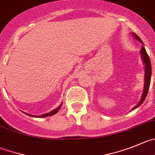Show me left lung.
I'll return each mask as SVG.
<instances>
[{
  "instance_id": "1",
  "label": "left lung",
  "mask_w": 155,
  "mask_h": 155,
  "mask_svg": "<svg viewBox=\"0 0 155 155\" xmlns=\"http://www.w3.org/2000/svg\"><path fill=\"white\" fill-rule=\"evenodd\" d=\"M132 36L140 42V43L143 44V42L141 41V39L137 36L135 33L132 32ZM144 45V44H143ZM140 54H141V59H142L143 63L145 64V85H144V89H143V93H142V95L141 97V100L139 101L138 104H137L136 106L133 107V108L131 110V111L135 109L138 108L139 106H141L142 104V103L144 102V101L145 100L146 98V96L148 94V89H149V87H150V83H151V61H150L149 59V57H148V54L146 52V50H145V47L142 46L141 47V49L140 51Z\"/></svg>"
}]
</instances>
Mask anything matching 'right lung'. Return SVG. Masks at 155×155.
Masks as SVG:
<instances>
[{"label":"right lung","instance_id":"obj_1","mask_svg":"<svg viewBox=\"0 0 155 155\" xmlns=\"http://www.w3.org/2000/svg\"><path fill=\"white\" fill-rule=\"evenodd\" d=\"M61 105H62V103H61V105L58 106V107H57V108L54 109V110H51V111H50L49 113H45V114L40 115V116H33V115L29 114V113H25V114H26V115H28V116H33V117H36V118H44V117H47V116H53V115H54V114H55V113H58V110H59L60 109H61Z\"/></svg>","mask_w":155,"mask_h":155}]
</instances>
